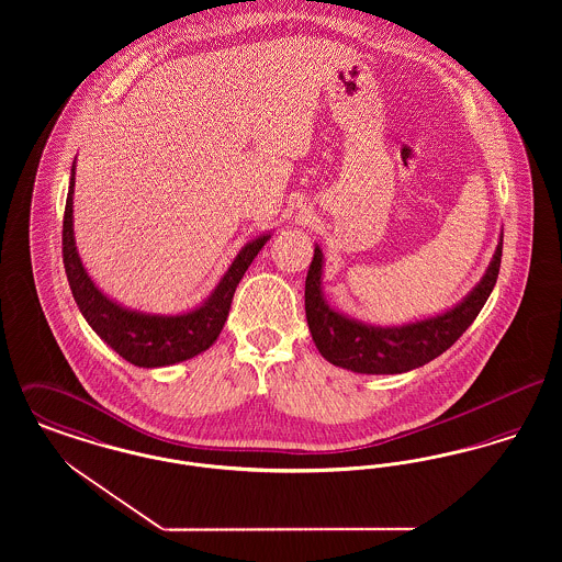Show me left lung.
<instances>
[{"label":"left lung","mask_w":562,"mask_h":562,"mask_svg":"<svg viewBox=\"0 0 562 562\" xmlns=\"http://www.w3.org/2000/svg\"><path fill=\"white\" fill-rule=\"evenodd\" d=\"M502 248L504 234H499L495 255L481 282L451 310L398 326H374L349 318L328 305L322 293L324 255L316 244L305 280V316L316 348L330 364L353 373L398 374L428 364L451 348L481 314L497 282Z\"/></svg>","instance_id":"8db88e82"}]
</instances>
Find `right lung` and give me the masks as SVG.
<instances>
[{
	"label": "right lung",
	"mask_w": 562,
	"mask_h": 562,
	"mask_svg": "<svg viewBox=\"0 0 562 562\" xmlns=\"http://www.w3.org/2000/svg\"><path fill=\"white\" fill-rule=\"evenodd\" d=\"M74 188L76 161L71 166L69 193L63 216V263L81 316L92 330L134 367L158 369L189 360L213 346L227 321L236 286L244 271L266 246L271 234H261L241 246L213 293L183 314H145L109 299L81 263L74 236Z\"/></svg>",
	"instance_id": "1"
}]
</instances>
